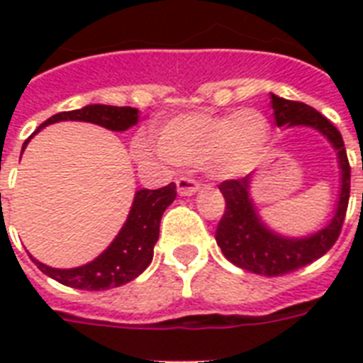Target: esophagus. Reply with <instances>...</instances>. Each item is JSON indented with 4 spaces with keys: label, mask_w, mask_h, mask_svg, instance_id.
Listing matches in <instances>:
<instances>
[{
    "label": "esophagus",
    "mask_w": 363,
    "mask_h": 363,
    "mask_svg": "<svg viewBox=\"0 0 363 363\" xmlns=\"http://www.w3.org/2000/svg\"><path fill=\"white\" fill-rule=\"evenodd\" d=\"M199 190H201V186L196 181H192V179H186V177H179L177 179V192H179V196H194Z\"/></svg>",
    "instance_id": "34e87169"
}]
</instances>
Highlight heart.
<instances>
[{
  "label": "heart",
  "mask_w": 363,
  "mask_h": 363,
  "mask_svg": "<svg viewBox=\"0 0 363 363\" xmlns=\"http://www.w3.org/2000/svg\"><path fill=\"white\" fill-rule=\"evenodd\" d=\"M269 137V121L258 109L230 115L192 111L160 125L158 148L137 139L133 154L143 162L162 156L175 165H203L215 179H233L258 165Z\"/></svg>",
  "instance_id": "obj_1"
}]
</instances>
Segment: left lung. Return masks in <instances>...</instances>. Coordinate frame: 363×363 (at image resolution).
Returning <instances> with one entry per match:
<instances>
[{
	"mask_svg": "<svg viewBox=\"0 0 363 363\" xmlns=\"http://www.w3.org/2000/svg\"><path fill=\"white\" fill-rule=\"evenodd\" d=\"M271 107L279 128H313L332 143L337 152L339 198L332 220L318 232L303 238H288L271 230L259 216L252 201V173L238 181L222 182L220 192L226 199V211L216 228V242L233 265L256 275L279 277L315 262L333 247L343 226L350 198V165L339 130L318 111L299 101L271 94Z\"/></svg>",
	"mask_w": 363,
	"mask_h": 363,
	"instance_id": "8db88e82",
	"label": "left lung"
}]
</instances>
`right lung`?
Listing matches in <instances>:
<instances>
[{
	"instance_id": "1",
	"label": "right lung",
	"mask_w": 363,
	"mask_h": 363,
	"mask_svg": "<svg viewBox=\"0 0 363 363\" xmlns=\"http://www.w3.org/2000/svg\"><path fill=\"white\" fill-rule=\"evenodd\" d=\"M64 121L92 122V124L104 125L111 131H125L139 122V111L133 107H115V105H86L82 109L50 116L47 122H43L37 128V131H41L48 124ZM30 139H26L22 152L28 147ZM175 198L177 188L173 182L164 188H158V190H147V188L137 190L130 215L125 218L118 235L98 258H94L88 264L71 267V269H58V267L41 264L31 254L30 258L45 275L62 282L65 286L90 290V292L122 286L141 275L148 267V264L152 262L154 245L160 235V220H162L164 211L173 203Z\"/></svg>"
}]
</instances>
